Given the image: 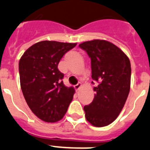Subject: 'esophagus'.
I'll list each match as a JSON object with an SVG mask.
<instances>
[{"label":"esophagus","instance_id":"esophagus-1","mask_svg":"<svg viewBox=\"0 0 150 150\" xmlns=\"http://www.w3.org/2000/svg\"><path fill=\"white\" fill-rule=\"evenodd\" d=\"M81 85H82L81 83H78V84L75 85V88L77 90V91H79V90L81 88Z\"/></svg>","mask_w":150,"mask_h":150}]
</instances>
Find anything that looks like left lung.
<instances>
[{
  "label": "left lung",
  "mask_w": 150,
  "mask_h": 150,
  "mask_svg": "<svg viewBox=\"0 0 150 150\" xmlns=\"http://www.w3.org/2000/svg\"><path fill=\"white\" fill-rule=\"evenodd\" d=\"M79 47L91 58V77L98 83L93 88V100L84 107L86 119L95 127L109 125L118 116L129 93L131 62L122 50L105 40L85 41Z\"/></svg>",
  "instance_id": "8db88e82"
}]
</instances>
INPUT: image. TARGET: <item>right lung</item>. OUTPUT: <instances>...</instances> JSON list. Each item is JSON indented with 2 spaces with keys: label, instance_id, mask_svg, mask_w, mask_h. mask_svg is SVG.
Wrapping results in <instances>:
<instances>
[{
  "label": "right lung",
  "instance_id": "1",
  "mask_svg": "<svg viewBox=\"0 0 150 150\" xmlns=\"http://www.w3.org/2000/svg\"><path fill=\"white\" fill-rule=\"evenodd\" d=\"M76 43L43 41L30 47L19 62L21 89L28 106L46 122L62 119L73 98L75 89L66 87L58 64Z\"/></svg>",
  "mask_w": 150,
  "mask_h": 150
}]
</instances>
